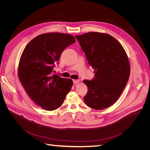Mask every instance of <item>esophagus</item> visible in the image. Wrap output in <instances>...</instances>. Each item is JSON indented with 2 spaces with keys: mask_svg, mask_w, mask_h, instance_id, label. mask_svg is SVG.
<instances>
[{
  "mask_svg": "<svg viewBox=\"0 0 150 150\" xmlns=\"http://www.w3.org/2000/svg\"><path fill=\"white\" fill-rule=\"evenodd\" d=\"M72 81H73L74 84H78L80 82V81L79 79H73L72 80Z\"/></svg>",
  "mask_w": 150,
  "mask_h": 150,
  "instance_id": "esophagus-1",
  "label": "esophagus"
}]
</instances>
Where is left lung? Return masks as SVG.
Returning <instances> with one entry per match:
<instances>
[{
  "label": "left lung",
  "mask_w": 150,
  "mask_h": 150,
  "mask_svg": "<svg viewBox=\"0 0 150 150\" xmlns=\"http://www.w3.org/2000/svg\"><path fill=\"white\" fill-rule=\"evenodd\" d=\"M89 64L94 69L91 81L84 80L88 93L84 97L86 105L103 110L119 98L128 82L130 66L121 44L112 36L99 33L76 35Z\"/></svg>",
  "instance_id": "obj_1"
}]
</instances>
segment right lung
Listing matches in <instances>:
<instances>
[{"mask_svg": "<svg viewBox=\"0 0 150 150\" xmlns=\"http://www.w3.org/2000/svg\"><path fill=\"white\" fill-rule=\"evenodd\" d=\"M75 42L70 34H42L30 40L22 54L19 80L32 100L47 111L59 108L71 89L72 79L52 75V72L63 51Z\"/></svg>", "mask_w": 150, "mask_h": 150, "instance_id": "right-lung-1", "label": "right lung"}]
</instances>
